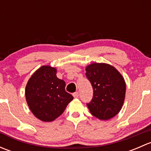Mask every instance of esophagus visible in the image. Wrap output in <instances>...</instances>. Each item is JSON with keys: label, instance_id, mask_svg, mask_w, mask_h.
I'll return each mask as SVG.
<instances>
[{"label": "esophagus", "instance_id": "esophagus-1", "mask_svg": "<svg viewBox=\"0 0 151 151\" xmlns=\"http://www.w3.org/2000/svg\"><path fill=\"white\" fill-rule=\"evenodd\" d=\"M73 96L74 97V98H78L79 96V92H75L73 93Z\"/></svg>", "mask_w": 151, "mask_h": 151}]
</instances>
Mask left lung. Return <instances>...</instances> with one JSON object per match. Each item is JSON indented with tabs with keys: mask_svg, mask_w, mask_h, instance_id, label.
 Returning a JSON list of instances; mask_svg holds the SVG:
<instances>
[{
	"mask_svg": "<svg viewBox=\"0 0 151 151\" xmlns=\"http://www.w3.org/2000/svg\"><path fill=\"white\" fill-rule=\"evenodd\" d=\"M85 76L92 85L93 93L87 103L91 113L100 120H109L121 110L126 94L122 75L106 63H92L86 67Z\"/></svg>",
	"mask_w": 151,
	"mask_h": 151,
	"instance_id": "left-lung-1",
	"label": "left lung"
}]
</instances>
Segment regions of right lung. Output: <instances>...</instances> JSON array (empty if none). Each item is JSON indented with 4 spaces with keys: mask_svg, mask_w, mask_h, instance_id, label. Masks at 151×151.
Masks as SVG:
<instances>
[{
    "mask_svg": "<svg viewBox=\"0 0 151 151\" xmlns=\"http://www.w3.org/2000/svg\"><path fill=\"white\" fill-rule=\"evenodd\" d=\"M65 87V82L56 76L55 68L48 66L39 68L25 88L27 103L33 115L45 122L60 116L74 99Z\"/></svg>",
    "mask_w": 151,
    "mask_h": 151,
    "instance_id": "add662e5",
    "label": "right lung"
}]
</instances>
